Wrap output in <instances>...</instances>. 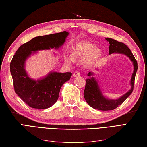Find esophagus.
<instances>
[{
  "label": "esophagus",
  "instance_id": "34e87169",
  "mask_svg": "<svg viewBox=\"0 0 147 147\" xmlns=\"http://www.w3.org/2000/svg\"><path fill=\"white\" fill-rule=\"evenodd\" d=\"M73 75H74V77H77V76H80V73L79 71H75V72L74 73Z\"/></svg>",
  "mask_w": 147,
  "mask_h": 147
}]
</instances>
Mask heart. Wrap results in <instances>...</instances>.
<instances>
[{
  "label": "heart",
  "mask_w": 147,
  "mask_h": 147,
  "mask_svg": "<svg viewBox=\"0 0 147 147\" xmlns=\"http://www.w3.org/2000/svg\"><path fill=\"white\" fill-rule=\"evenodd\" d=\"M101 52L98 49H95V45L90 42H82L78 43L73 48L71 57L74 59H83L87 57V61L91 62L95 61L100 55ZM67 62H71V59L66 58Z\"/></svg>",
  "instance_id": "heart-1"
}]
</instances>
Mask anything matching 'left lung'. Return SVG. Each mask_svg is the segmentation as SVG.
Wrapping results in <instances>:
<instances>
[{
	"label": "left lung",
	"mask_w": 147,
	"mask_h": 147,
	"mask_svg": "<svg viewBox=\"0 0 147 147\" xmlns=\"http://www.w3.org/2000/svg\"><path fill=\"white\" fill-rule=\"evenodd\" d=\"M106 40L109 42V54L112 53H121L127 55L133 62L134 65V73L131 78V88L123 96L117 100H109L105 98L102 95L100 89L98 87L97 82L94 77L88 78L85 80V87L84 92V96L86 102L92 108L100 110H114L120 105L131 94L134 90L135 75L138 69V64L133 53L127 45L123 43L117 41L113 38H106ZM92 73L89 72L88 76H92Z\"/></svg>",
	"instance_id": "left-lung-1"
}]
</instances>
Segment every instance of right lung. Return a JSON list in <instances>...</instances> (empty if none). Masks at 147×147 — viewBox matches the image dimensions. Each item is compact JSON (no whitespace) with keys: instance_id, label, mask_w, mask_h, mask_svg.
Returning a JSON list of instances; mask_svg holds the SVG:
<instances>
[{"instance_id":"obj_1","label":"right lung","mask_w":147,"mask_h":147,"mask_svg":"<svg viewBox=\"0 0 147 147\" xmlns=\"http://www.w3.org/2000/svg\"><path fill=\"white\" fill-rule=\"evenodd\" d=\"M68 35V32L63 31L36 37L21 45L13 57L10 69L14 90L32 108L44 109L54 104L61 87L70 80L71 73L52 72L42 80L35 81L27 76L24 69L25 60L33 51L59 48L65 42Z\"/></svg>"}]
</instances>
